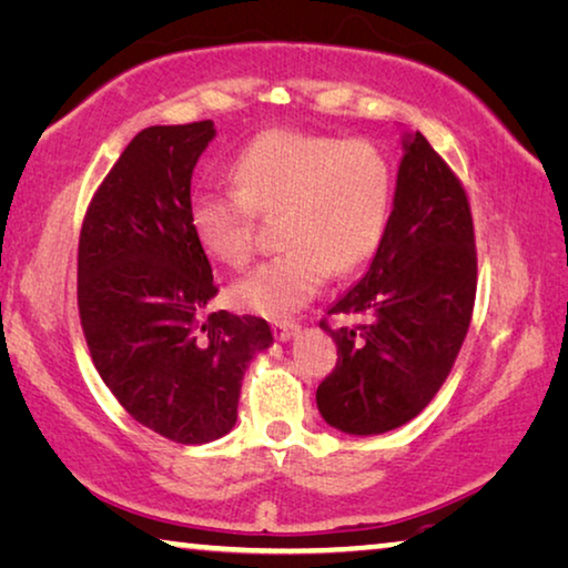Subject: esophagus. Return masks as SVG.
<instances>
[{"label": "esophagus", "instance_id": "esophagus-1", "mask_svg": "<svg viewBox=\"0 0 568 568\" xmlns=\"http://www.w3.org/2000/svg\"><path fill=\"white\" fill-rule=\"evenodd\" d=\"M296 333H300V325H296V322H292V320L274 322V335H276V339H282V343L296 337Z\"/></svg>", "mask_w": 568, "mask_h": 568}]
</instances>
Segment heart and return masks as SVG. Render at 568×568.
Instances as JSON below:
<instances>
[{"label": "heart", "mask_w": 568, "mask_h": 568, "mask_svg": "<svg viewBox=\"0 0 568 568\" xmlns=\"http://www.w3.org/2000/svg\"><path fill=\"white\" fill-rule=\"evenodd\" d=\"M233 190H200L190 229L207 254L229 266L251 258L254 215L278 217L284 254L233 284L239 307L264 317L302 310L327 282L365 264L388 229L394 170L363 139L268 129L233 156Z\"/></svg>", "instance_id": "heart-1"}]
</instances>
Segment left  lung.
<instances>
[{
  "label": "left lung",
  "instance_id": "obj_1",
  "mask_svg": "<svg viewBox=\"0 0 568 568\" xmlns=\"http://www.w3.org/2000/svg\"><path fill=\"white\" fill-rule=\"evenodd\" d=\"M394 211L368 272L327 314L361 320L327 329L335 371L317 408L337 432L375 436L429 406L465 343L477 256L465 190L422 132L400 136Z\"/></svg>",
  "mask_w": 568,
  "mask_h": 568
}]
</instances>
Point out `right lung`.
Wrapping results in <instances>:
<instances>
[{"label": "right lung", "instance_id": "obj_1", "mask_svg": "<svg viewBox=\"0 0 568 568\" xmlns=\"http://www.w3.org/2000/svg\"><path fill=\"white\" fill-rule=\"evenodd\" d=\"M213 121L139 132L101 182L78 243V310L95 371L146 429L178 444L229 434L266 320L207 312L217 286L190 229V182Z\"/></svg>", "mask_w": 568, "mask_h": 568}]
</instances>
